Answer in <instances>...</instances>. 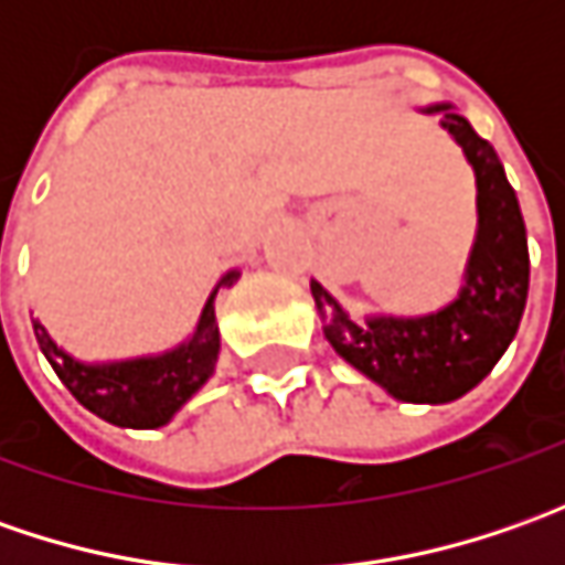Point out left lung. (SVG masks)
<instances>
[{
    "mask_svg": "<svg viewBox=\"0 0 565 565\" xmlns=\"http://www.w3.org/2000/svg\"><path fill=\"white\" fill-rule=\"evenodd\" d=\"M427 113H440V125L466 150L478 182V238L459 298L437 315L355 323L317 279L311 295L323 337L352 367L396 399L437 405L466 396L510 349L529 298V238L497 150L449 103Z\"/></svg>",
    "mask_w": 565,
    "mask_h": 565,
    "instance_id": "obj_1",
    "label": "left lung"
}]
</instances>
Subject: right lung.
Wrapping results in <instances>:
<instances>
[{
	"instance_id": "obj_1",
	"label": "right lung",
	"mask_w": 565,
	"mask_h": 565,
	"mask_svg": "<svg viewBox=\"0 0 565 565\" xmlns=\"http://www.w3.org/2000/svg\"><path fill=\"white\" fill-rule=\"evenodd\" d=\"M235 279L238 273H226L220 286H232ZM220 286L206 298L194 337L163 355L84 364L72 359L65 349H58L40 320H33V337L58 380L68 386V393L97 418L119 427H163L204 386L216 367L220 327H216L213 298Z\"/></svg>"
}]
</instances>
